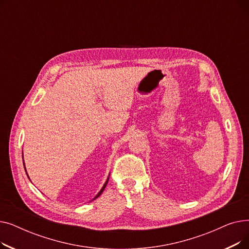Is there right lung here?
I'll list each match as a JSON object with an SVG mask.
<instances>
[{
    "label": "right lung",
    "instance_id": "1",
    "mask_svg": "<svg viewBox=\"0 0 249 249\" xmlns=\"http://www.w3.org/2000/svg\"><path fill=\"white\" fill-rule=\"evenodd\" d=\"M24 168H25V163H24ZM25 171H26V168H25ZM26 174H27V172H26ZM108 180H109V178L107 179V181H106V182H105V185H104V187H103V188L101 189V191H100V192L98 193V195H97V196H96V197L94 198V200H95V199H97V198L99 197V196H101V194L103 193V191L105 190V188H106V186H107V184H108Z\"/></svg>",
    "mask_w": 249,
    "mask_h": 249
}]
</instances>
